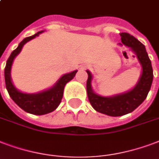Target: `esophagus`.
Segmentation results:
<instances>
[{
	"instance_id": "1",
	"label": "esophagus",
	"mask_w": 159,
	"mask_h": 159,
	"mask_svg": "<svg viewBox=\"0 0 159 159\" xmlns=\"http://www.w3.org/2000/svg\"><path fill=\"white\" fill-rule=\"evenodd\" d=\"M82 69H87V68H88V65H86V66H82Z\"/></svg>"
}]
</instances>
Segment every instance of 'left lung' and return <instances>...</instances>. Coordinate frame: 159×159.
Segmentation results:
<instances>
[{
    "label": "left lung",
    "instance_id": "8db88e82",
    "mask_svg": "<svg viewBox=\"0 0 159 159\" xmlns=\"http://www.w3.org/2000/svg\"><path fill=\"white\" fill-rule=\"evenodd\" d=\"M120 36L123 44L130 47L136 53L138 59L142 65L143 71L136 87L130 92L112 98L101 97L95 94L92 90V74L90 71H87L88 75L87 92L91 105L96 111L112 117L123 116L134 111L147 98L153 78L151 61L148 57L144 45L127 32H122L120 33Z\"/></svg>",
    "mask_w": 159,
    "mask_h": 159
}]
</instances>
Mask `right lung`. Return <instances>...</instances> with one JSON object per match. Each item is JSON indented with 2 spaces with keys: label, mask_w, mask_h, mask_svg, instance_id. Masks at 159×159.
Wrapping results in <instances>:
<instances>
[{
  "label": "right lung",
  "mask_w": 159,
  "mask_h": 159,
  "mask_svg": "<svg viewBox=\"0 0 159 159\" xmlns=\"http://www.w3.org/2000/svg\"><path fill=\"white\" fill-rule=\"evenodd\" d=\"M42 32V31H39L33 36L26 37L22 42H20L17 48L12 52L8 58L4 71L6 88L10 97L25 112L35 115L47 114L51 112H53L57 107L63 96L65 85L75 77L77 71L76 70L72 72L63 75L54 87L42 93H36V94H26V93H20L16 89L15 87L12 84L11 75H10L12 61L16 57V56L18 55V53L20 52L25 43L35 38L36 36H38Z\"/></svg>",
  "instance_id": "1"
}]
</instances>
